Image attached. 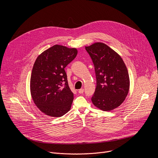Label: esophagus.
Here are the masks:
<instances>
[{
	"label": "esophagus",
	"mask_w": 158,
	"mask_h": 158,
	"mask_svg": "<svg viewBox=\"0 0 158 158\" xmlns=\"http://www.w3.org/2000/svg\"><path fill=\"white\" fill-rule=\"evenodd\" d=\"M84 89H79V91H78V93H79V94H82V93H84Z\"/></svg>",
	"instance_id": "esophagus-1"
}]
</instances>
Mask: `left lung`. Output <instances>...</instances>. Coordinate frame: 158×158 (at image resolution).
Returning a JSON list of instances; mask_svg holds the SVG:
<instances>
[{"mask_svg": "<svg viewBox=\"0 0 158 158\" xmlns=\"http://www.w3.org/2000/svg\"><path fill=\"white\" fill-rule=\"evenodd\" d=\"M95 68L96 88L91 101L98 108L110 111L119 107L129 90V77L121 57L102 42L85 47Z\"/></svg>", "mask_w": 158, "mask_h": 158, "instance_id": "1", "label": "left lung"}]
</instances>
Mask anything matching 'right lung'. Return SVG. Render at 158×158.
I'll return each instance as SVG.
<instances>
[{
	"instance_id": "right-lung-1",
	"label": "right lung",
	"mask_w": 158,
	"mask_h": 158,
	"mask_svg": "<svg viewBox=\"0 0 158 158\" xmlns=\"http://www.w3.org/2000/svg\"><path fill=\"white\" fill-rule=\"evenodd\" d=\"M77 54L76 48L54 45L37 57L31 76V94L34 104L46 115L59 118L70 110L74 94L64 68Z\"/></svg>"
}]
</instances>
